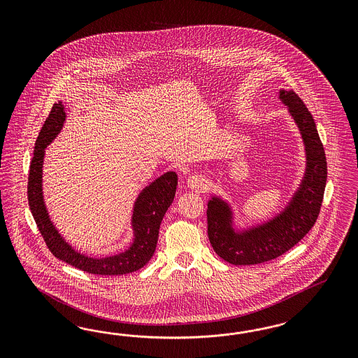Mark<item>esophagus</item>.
Instances as JSON below:
<instances>
[{"instance_id":"obj_1","label":"esophagus","mask_w":358,"mask_h":358,"mask_svg":"<svg viewBox=\"0 0 358 358\" xmlns=\"http://www.w3.org/2000/svg\"><path fill=\"white\" fill-rule=\"evenodd\" d=\"M187 186L190 187V189H195V190H205V187H206L207 181L206 178L203 177V176H201V174H193V176H190L189 178H187Z\"/></svg>"}]
</instances>
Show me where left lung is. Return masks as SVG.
<instances>
[{
  "mask_svg": "<svg viewBox=\"0 0 358 358\" xmlns=\"http://www.w3.org/2000/svg\"><path fill=\"white\" fill-rule=\"evenodd\" d=\"M280 98L289 106L302 132L307 171L299 192L290 205L269 223L241 235L229 227L231 211L224 202L213 198L207 206V235L217 256L234 265H255L280 257L292 250L314 227L319 217L325 184L327 159L314 118L301 97L293 92L281 90Z\"/></svg>",
  "mask_w": 358,
  "mask_h": 358,
  "instance_id": "1",
  "label": "left lung"
}]
</instances>
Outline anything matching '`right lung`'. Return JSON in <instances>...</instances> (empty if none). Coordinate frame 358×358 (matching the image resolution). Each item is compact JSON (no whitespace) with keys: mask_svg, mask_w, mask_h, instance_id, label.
Masks as SVG:
<instances>
[{"mask_svg":"<svg viewBox=\"0 0 358 358\" xmlns=\"http://www.w3.org/2000/svg\"><path fill=\"white\" fill-rule=\"evenodd\" d=\"M64 120L65 111L62 102L54 103L35 141L33 160L29 171V206L45 245L56 259L92 274L120 275L139 271L151 260L156 250L162 220L165 211L173 202L177 189V174L168 172L141 192L134 207L132 226L135 231V240L129 250L106 259H93L77 253L65 243L52 226L44 206L42 194L44 148L54 141L55 136L62 130Z\"/></svg>","mask_w":358,"mask_h":358,"instance_id":"add662e5","label":"right lung"}]
</instances>
